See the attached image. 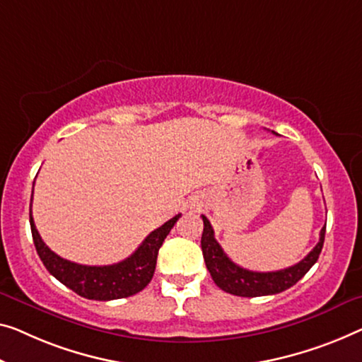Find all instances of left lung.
Wrapping results in <instances>:
<instances>
[{"mask_svg": "<svg viewBox=\"0 0 362 362\" xmlns=\"http://www.w3.org/2000/svg\"><path fill=\"white\" fill-rule=\"evenodd\" d=\"M203 218V234H202V250L206 268L211 274L213 281L218 288L226 293L240 296V298H258V296L278 294L294 286L314 263L319 260V255L325 240V226L320 230V239L309 255L302 258L296 265L279 269V272H250L230 260L226 255L223 247L214 239V230L209 224L206 216Z\"/></svg>", "mask_w": 362, "mask_h": 362, "instance_id": "left-lung-1", "label": "left lung"}]
</instances>
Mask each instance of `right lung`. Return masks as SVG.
<instances>
[{"mask_svg":"<svg viewBox=\"0 0 362 362\" xmlns=\"http://www.w3.org/2000/svg\"><path fill=\"white\" fill-rule=\"evenodd\" d=\"M32 195H34V188H32ZM180 216L182 214L174 216L160 228L153 230L143 240V244L125 260L105 267H88L64 260L48 249L45 242L42 240L39 230L35 229L34 218H32V203L29 209L32 239H34L35 250L39 253L43 265L66 288L86 299L93 300L129 298V296L146 288L153 279L160 245Z\"/></svg>","mask_w":362,"mask_h":362,"instance_id":"1","label":"right lung"}]
</instances>
